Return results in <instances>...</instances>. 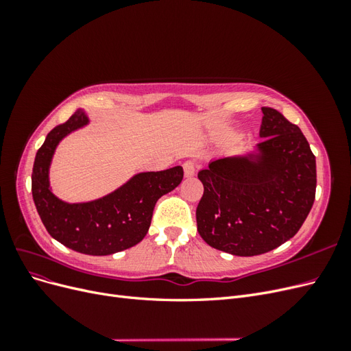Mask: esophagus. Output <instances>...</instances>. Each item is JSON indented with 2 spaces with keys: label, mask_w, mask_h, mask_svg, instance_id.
I'll return each instance as SVG.
<instances>
[{
  "label": "esophagus",
  "mask_w": 351,
  "mask_h": 351,
  "mask_svg": "<svg viewBox=\"0 0 351 351\" xmlns=\"http://www.w3.org/2000/svg\"><path fill=\"white\" fill-rule=\"evenodd\" d=\"M183 168H184V176H186L187 178H190V177H193V176H195V171H196V164H195L193 161H186V162L183 164Z\"/></svg>",
  "instance_id": "esophagus-1"
}]
</instances>
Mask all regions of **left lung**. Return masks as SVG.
Here are the masks:
<instances>
[{
  "label": "left lung",
  "mask_w": 351,
  "mask_h": 351,
  "mask_svg": "<svg viewBox=\"0 0 351 351\" xmlns=\"http://www.w3.org/2000/svg\"><path fill=\"white\" fill-rule=\"evenodd\" d=\"M252 151L212 159L197 177L200 237L236 256L277 249L300 230L316 190V161L302 130L274 108H262Z\"/></svg>",
  "instance_id": "obj_1"
}]
</instances>
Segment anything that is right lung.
I'll return each instance as SVG.
<instances>
[{
    "instance_id": "obj_1",
    "label": "right lung",
    "mask_w": 351,
    "mask_h": 351,
    "mask_svg": "<svg viewBox=\"0 0 351 351\" xmlns=\"http://www.w3.org/2000/svg\"><path fill=\"white\" fill-rule=\"evenodd\" d=\"M90 123L83 110L52 129L39 147L32 173V195L47 231L66 247L92 256H107L136 246L151 227L158 199L183 180V167L134 174L99 199L69 204L52 192L49 168L58 143Z\"/></svg>"
}]
</instances>
